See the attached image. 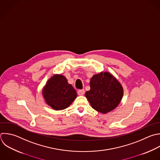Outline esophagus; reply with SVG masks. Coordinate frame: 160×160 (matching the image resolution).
I'll use <instances>...</instances> for the list:
<instances>
[{
  "label": "esophagus",
  "mask_w": 160,
  "mask_h": 160,
  "mask_svg": "<svg viewBox=\"0 0 160 160\" xmlns=\"http://www.w3.org/2000/svg\"><path fill=\"white\" fill-rule=\"evenodd\" d=\"M84 94V89H79L78 91V94L79 96H82Z\"/></svg>",
  "instance_id": "obj_1"
}]
</instances>
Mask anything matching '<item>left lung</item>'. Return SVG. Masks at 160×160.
Here are the masks:
<instances>
[{
    "mask_svg": "<svg viewBox=\"0 0 160 160\" xmlns=\"http://www.w3.org/2000/svg\"><path fill=\"white\" fill-rule=\"evenodd\" d=\"M90 90L85 94L92 108L101 113H107L119 104L123 89L110 73L102 72L94 75L90 81Z\"/></svg>",
    "mask_w": 160,
    "mask_h": 160,
    "instance_id": "8db88e82",
    "label": "left lung"
}]
</instances>
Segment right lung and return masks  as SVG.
I'll list each match as a JSON object with an SVG mask.
<instances>
[{"instance_id":"1","label":"right lung","mask_w":160,"mask_h":160,"mask_svg":"<svg viewBox=\"0 0 160 160\" xmlns=\"http://www.w3.org/2000/svg\"><path fill=\"white\" fill-rule=\"evenodd\" d=\"M46 103L55 110L67 108L77 97L73 87L62 75H54L46 83L43 91Z\"/></svg>"}]
</instances>
